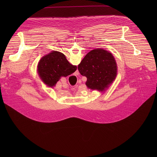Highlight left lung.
I'll list each match as a JSON object with an SVG mask.
<instances>
[{
	"label": "left lung",
	"instance_id": "obj_1",
	"mask_svg": "<svg viewBox=\"0 0 157 157\" xmlns=\"http://www.w3.org/2000/svg\"><path fill=\"white\" fill-rule=\"evenodd\" d=\"M80 74L87 78L86 85L92 90L104 91L117 76V66L113 55L101 48L89 52L78 66Z\"/></svg>",
	"mask_w": 157,
	"mask_h": 157
}]
</instances>
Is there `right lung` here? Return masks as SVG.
<instances>
[{
    "instance_id": "1",
    "label": "right lung",
    "mask_w": 157,
    "mask_h": 157,
    "mask_svg": "<svg viewBox=\"0 0 157 157\" xmlns=\"http://www.w3.org/2000/svg\"><path fill=\"white\" fill-rule=\"evenodd\" d=\"M37 67L40 78L50 87L55 86L61 77H66L77 70V66L70 64L64 54L56 51L43 56Z\"/></svg>"
}]
</instances>
